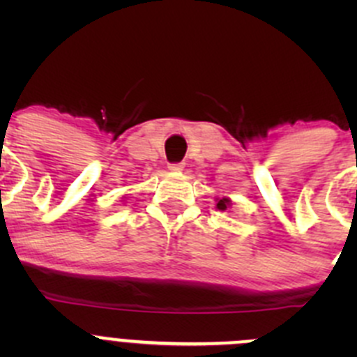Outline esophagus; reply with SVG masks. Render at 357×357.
Here are the masks:
<instances>
[{
    "label": "esophagus",
    "mask_w": 357,
    "mask_h": 357,
    "mask_svg": "<svg viewBox=\"0 0 357 357\" xmlns=\"http://www.w3.org/2000/svg\"><path fill=\"white\" fill-rule=\"evenodd\" d=\"M167 167H169V171L179 172V171H183V167H185V164H183V162H174V164H169Z\"/></svg>",
    "instance_id": "34e87169"
}]
</instances>
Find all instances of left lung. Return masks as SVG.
<instances>
[{
    "label": "left lung",
    "instance_id": "8db88e82",
    "mask_svg": "<svg viewBox=\"0 0 357 357\" xmlns=\"http://www.w3.org/2000/svg\"><path fill=\"white\" fill-rule=\"evenodd\" d=\"M228 205H229V199H221L218 202L219 211H226V208H228Z\"/></svg>",
    "mask_w": 357,
    "mask_h": 357
}]
</instances>
